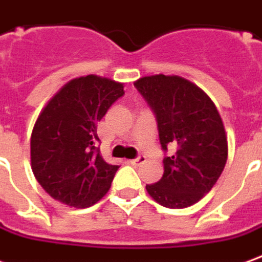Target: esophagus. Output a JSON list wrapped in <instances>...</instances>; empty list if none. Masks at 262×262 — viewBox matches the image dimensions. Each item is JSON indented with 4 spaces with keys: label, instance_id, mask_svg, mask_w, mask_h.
<instances>
[{
    "label": "esophagus",
    "instance_id": "1",
    "mask_svg": "<svg viewBox=\"0 0 262 262\" xmlns=\"http://www.w3.org/2000/svg\"><path fill=\"white\" fill-rule=\"evenodd\" d=\"M144 162H146V157L139 156L137 159H133V160H130V164H133V166H139V164H143Z\"/></svg>",
    "mask_w": 262,
    "mask_h": 262
}]
</instances>
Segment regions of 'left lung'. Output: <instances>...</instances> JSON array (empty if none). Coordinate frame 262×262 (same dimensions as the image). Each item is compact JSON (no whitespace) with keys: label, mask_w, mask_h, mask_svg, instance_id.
I'll return each mask as SVG.
<instances>
[{"label":"left lung","mask_w":262,"mask_h":262,"mask_svg":"<svg viewBox=\"0 0 262 262\" xmlns=\"http://www.w3.org/2000/svg\"><path fill=\"white\" fill-rule=\"evenodd\" d=\"M155 111L164 150L176 146L163 160V177L146 190L167 208H186L200 201L224 170L228 143L220 112L207 93L177 75H151L135 82Z\"/></svg>","instance_id":"8db88e82"}]
</instances>
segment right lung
I'll return each instance as SVG.
<instances>
[{"label":"right lung","mask_w":262,"mask_h":262,"mask_svg":"<svg viewBox=\"0 0 262 262\" xmlns=\"http://www.w3.org/2000/svg\"><path fill=\"white\" fill-rule=\"evenodd\" d=\"M123 85L98 75L75 78L42 107L31 135V169L56 201L86 208L109 191L119 166L96 149V125L123 96Z\"/></svg>","instance_id":"obj_1"}]
</instances>
